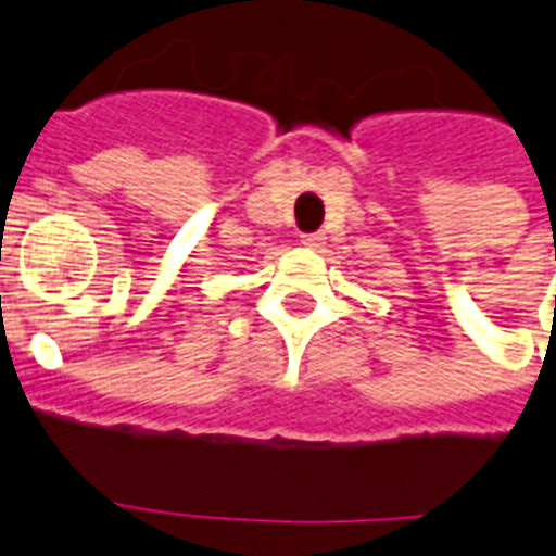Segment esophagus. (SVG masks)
Returning a JSON list of instances; mask_svg holds the SVG:
<instances>
[{
	"mask_svg": "<svg viewBox=\"0 0 556 556\" xmlns=\"http://www.w3.org/2000/svg\"><path fill=\"white\" fill-rule=\"evenodd\" d=\"M301 242L306 244V248H323V236L320 233H303Z\"/></svg>",
	"mask_w": 556,
	"mask_h": 556,
	"instance_id": "1",
	"label": "esophagus"
}]
</instances>
